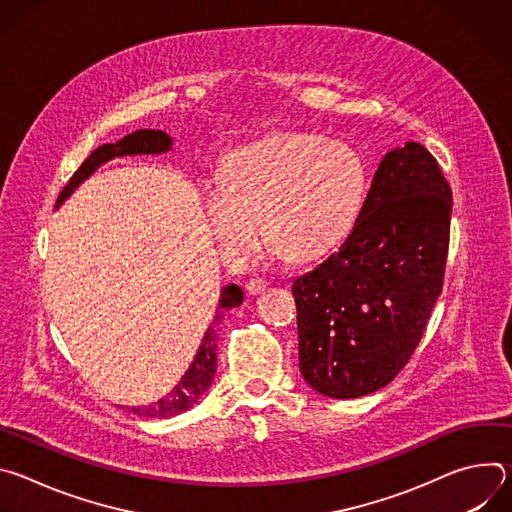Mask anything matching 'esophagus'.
Here are the masks:
<instances>
[{
  "mask_svg": "<svg viewBox=\"0 0 512 512\" xmlns=\"http://www.w3.org/2000/svg\"><path fill=\"white\" fill-rule=\"evenodd\" d=\"M269 283L263 279V277H253L245 283V289L249 291V294H261V291L267 287Z\"/></svg>",
  "mask_w": 512,
  "mask_h": 512,
  "instance_id": "34e87169",
  "label": "esophagus"
}]
</instances>
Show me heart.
<instances>
[{
	"label": "heart",
	"mask_w": 512,
	"mask_h": 512,
	"mask_svg": "<svg viewBox=\"0 0 512 512\" xmlns=\"http://www.w3.org/2000/svg\"><path fill=\"white\" fill-rule=\"evenodd\" d=\"M364 190V166L346 143L289 131L229 154L202 188V206L229 263L251 261L263 229L275 255L312 261L348 235Z\"/></svg>",
	"instance_id": "b5f03b06"
}]
</instances>
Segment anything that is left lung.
<instances>
[{
  "label": "left lung",
  "instance_id": "left-lung-1",
  "mask_svg": "<svg viewBox=\"0 0 512 512\" xmlns=\"http://www.w3.org/2000/svg\"><path fill=\"white\" fill-rule=\"evenodd\" d=\"M452 188L417 141L379 164L346 241L300 275V371L332 399L389 385L415 352L442 294Z\"/></svg>",
  "mask_w": 512,
  "mask_h": 512
}]
</instances>
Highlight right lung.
I'll use <instances>...</instances> for the list:
<instances>
[{
	"label": "right lung",
	"instance_id": "1",
	"mask_svg": "<svg viewBox=\"0 0 512 512\" xmlns=\"http://www.w3.org/2000/svg\"><path fill=\"white\" fill-rule=\"evenodd\" d=\"M172 148V137L164 131L156 129H139L129 135H125L117 143H105L97 148L83 164L81 168L72 174L68 184L62 188L58 196V204L75 190L85 178H89L103 162L117 158V156H135V154H162ZM243 302V291L239 285L231 283L223 287L221 291V302H218V310L214 316V324L208 326V330L202 336V342L198 346V352L194 354V360L186 369L180 383L170 391V395L162 397L160 401L148 405V407H131V411L139 417H150V419H166L174 417L178 413L188 411L198 403V399L208 391L212 385L214 373H216V324L221 322L223 312L241 306Z\"/></svg>",
	"mask_w": 512,
	"mask_h": 512
}]
</instances>
